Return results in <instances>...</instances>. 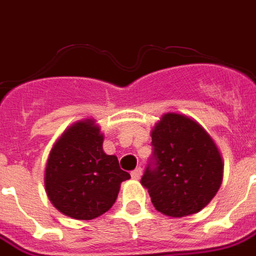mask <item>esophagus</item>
<instances>
[{
	"label": "esophagus",
	"instance_id": "1",
	"mask_svg": "<svg viewBox=\"0 0 256 256\" xmlns=\"http://www.w3.org/2000/svg\"><path fill=\"white\" fill-rule=\"evenodd\" d=\"M141 174H142V168H141V167H137L136 170L132 172V178H133V180H140V178H141Z\"/></svg>",
	"mask_w": 256,
	"mask_h": 256
}]
</instances>
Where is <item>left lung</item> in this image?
Listing matches in <instances>:
<instances>
[{"mask_svg":"<svg viewBox=\"0 0 256 256\" xmlns=\"http://www.w3.org/2000/svg\"><path fill=\"white\" fill-rule=\"evenodd\" d=\"M152 159L141 178L152 204L172 218L192 215L212 200L224 176L214 140L196 120L164 114L150 132Z\"/></svg>","mask_w":256,"mask_h":256,"instance_id":"left-lung-1","label":"left lung"}]
</instances>
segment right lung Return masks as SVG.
Instances as JSON below:
<instances>
[{"label":"right lung","instance_id":"right-lung-1","mask_svg":"<svg viewBox=\"0 0 256 256\" xmlns=\"http://www.w3.org/2000/svg\"><path fill=\"white\" fill-rule=\"evenodd\" d=\"M104 136L93 119L74 123L54 142L45 168L48 198L74 220L100 216L115 203L120 184L130 174L115 155L102 150Z\"/></svg>","mask_w":256,"mask_h":256}]
</instances>
